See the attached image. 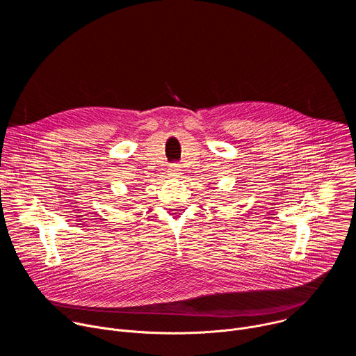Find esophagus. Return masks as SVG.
Masks as SVG:
<instances>
[{"label":"esophagus","instance_id":"1","mask_svg":"<svg viewBox=\"0 0 356 356\" xmlns=\"http://www.w3.org/2000/svg\"><path fill=\"white\" fill-rule=\"evenodd\" d=\"M170 172V176H177V175H180V168L179 166H172L170 169H169Z\"/></svg>","mask_w":356,"mask_h":356}]
</instances>
